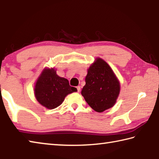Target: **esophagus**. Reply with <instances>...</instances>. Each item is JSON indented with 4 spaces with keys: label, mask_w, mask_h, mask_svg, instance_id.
<instances>
[{
    "label": "esophagus",
    "mask_w": 159,
    "mask_h": 159,
    "mask_svg": "<svg viewBox=\"0 0 159 159\" xmlns=\"http://www.w3.org/2000/svg\"><path fill=\"white\" fill-rule=\"evenodd\" d=\"M76 88H77V91H78V92H80V86H78Z\"/></svg>",
    "instance_id": "34e87169"
}]
</instances>
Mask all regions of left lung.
<instances>
[{"label": "left lung", "instance_id": "8db88e82", "mask_svg": "<svg viewBox=\"0 0 159 159\" xmlns=\"http://www.w3.org/2000/svg\"><path fill=\"white\" fill-rule=\"evenodd\" d=\"M81 94L93 110L102 112L114 106L120 92V84L109 65L98 58L88 70Z\"/></svg>", "mask_w": 159, "mask_h": 159}]
</instances>
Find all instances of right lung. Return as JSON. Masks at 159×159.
<instances>
[{
    "label": "right lung",
    "instance_id": "obj_1",
    "mask_svg": "<svg viewBox=\"0 0 159 159\" xmlns=\"http://www.w3.org/2000/svg\"><path fill=\"white\" fill-rule=\"evenodd\" d=\"M76 91V88L70 85L67 79L58 76L54 69L43 71L34 89L37 101L51 110L59 106L67 94Z\"/></svg>",
    "mask_w": 159,
    "mask_h": 159
}]
</instances>
